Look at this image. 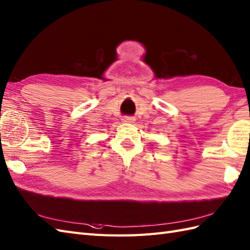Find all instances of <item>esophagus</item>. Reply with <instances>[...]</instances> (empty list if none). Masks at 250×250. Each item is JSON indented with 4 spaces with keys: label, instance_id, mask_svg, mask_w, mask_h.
<instances>
[{
    "label": "esophagus",
    "instance_id": "esophagus-1",
    "mask_svg": "<svg viewBox=\"0 0 250 250\" xmlns=\"http://www.w3.org/2000/svg\"><path fill=\"white\" fill-rule=\"evenodd\" d=\"M121 120H123V123H125V124H134L135 118L129 117V116H125V117H124Z\"/></svg>",
    "mask_w": 250,
    "mask_h": 250
}]
</instances>
